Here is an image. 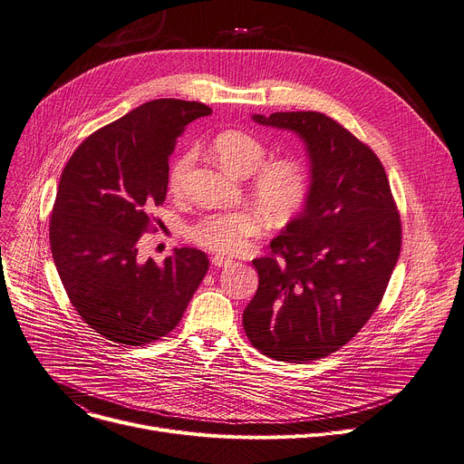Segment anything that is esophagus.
Here are the masks:
<instances>
[{
	"mask_svg": "<svg viewBox=\"0 0 464 464\" xmlns=\"http://www.w3.org/2000/svg\"><path fill=\"white\" fill-rule=\"evenodd\" d=\"M210 263H213L215 266H229V265H233V261L229 259V257H224V256H215L213 259H210Z\"/></svg>",
	"mask_w": 464,
	"mask_h": 464,
	"instance_id": "obj_1",
	"label": "esophagus"
}]
</instances>
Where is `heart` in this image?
Masks as SVG:
<instances>
[{"instance_id":"b5f03b06","label":"heart","mask_w":464,"mask_h":464,"mask_svg":"<svg viewBox=\"0 0 464 464\" xmlns=\"http://www.w3.org/2000/svg\"><path fill=\"white\" fill-rule=\"evenodd\" d=\"M210 153L237 178L251 179V194L272 218H290L305 203L309 192V178L305 168L296 159L266 160L265 144L244 131H224L213 144ZM194 164V153H183L170 172L172 190H179ZM263 229V218L254 208H233L199 218L188 227V237L196 244L233 254L246 247L251 237Z\"/></svg>"}]
</instances>
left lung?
Returning <instances> with one entry per match:
<instances>
[{
  "instance_id": "left-lung-1",
  "label": "left lung",
  "mask_w": 464,
  "mask_h": 464,
  "mask_svg": "<svg viewBox=\"0 0 464 464\" xmlns=\"http://www.w3.org/2000/svg\"><path fill=\"white\" fill-rule=\"evenodd\" d=\"M251 120L304 142L309 192L272 238V256L254 261L259 288L242 324L265 355L316 361L352 341L382 302L400 257V215L383 164L341 123L314 111Z\"/></svg>"
}]
</instances>
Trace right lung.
Wrapping results in <instances>:
<instances>
[{
	"mask_svg": "<svg viewBox=\"0 0 464 464\" xmlns=\"http://www.w3.org/2000/svg\"><path fill=\"white\" fill-rule=\"evenodd\" d=\"M208 114L199 102L142 103L92 133L61 174L53 261L79 316L112 343L140 346L170 333L208 270L196 247H176L160 265L139 259L150 210L166 199L168 157L187 125Z\"/></svg>",
	"mask_w": 464,
	"mask_h": 464,
	"instance_id": "right-lung-1",
	"label": "right lung"
}]
</instances>
